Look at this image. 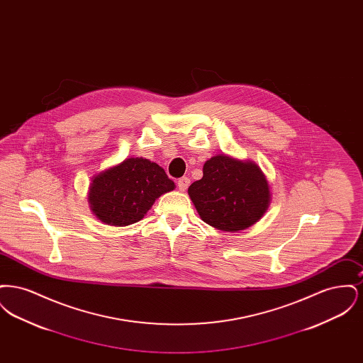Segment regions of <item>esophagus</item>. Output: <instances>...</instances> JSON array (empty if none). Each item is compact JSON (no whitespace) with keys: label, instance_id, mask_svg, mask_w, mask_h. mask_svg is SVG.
Wrapping results in <instances>:
<instances>
[{"label":"esophagus","instance_id":"1","mask_svg":"<svg viewBox=\"0 0 363 363\" xmlns=\"http://www.w3.org/2000/svg\"><path fill=\"white\" fill-rule=\"evenodd\" d=\"M177 185H178V189L181 190V191H185L190 185V179L188 177H182V178L178 179Z\"/></svg>","mask_w":363,"mask_h":363}]
</instances>
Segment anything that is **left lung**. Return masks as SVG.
Wrapping results in <instances>:
<instances>
[{
    "mask_svg": "<svg viewBox=\"0 0 363 363\" xmlns=\"http://www.w3.org/2000/svg\"><path fill=\"white\" fill-rule=\"evenodd\" d=\"M201 219L223 231L255 225L269 206V186L257 164L216 155L206 162L203 178L188 189Z\"/></svg>",
    "mask_w": 363,
    "mask_h": 363,
    "instance_id": "1",
    "label": "left lung"
}]
</instances>
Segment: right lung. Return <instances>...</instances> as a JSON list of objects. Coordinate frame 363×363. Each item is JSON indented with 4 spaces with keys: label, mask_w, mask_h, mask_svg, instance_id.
<instances>
[{
    "label": "right lung",
    "mask_w": 363,
    "mask_h": 363,
    "mask_svg": "<svg viewBox=\"0 0 363 363\" xmlns=\"http://www.w3.org/2000/svg\"><path fill=\"white\" fill-rule=\"evenodd\" d=\"M174 186L173 179L159 164L130 157L94 178L89 188L91 209L107 225H133L144 218L159 196Z\"/></svg>",
    "instance_id": "obj_1"
}]
</instances>
